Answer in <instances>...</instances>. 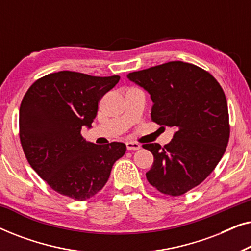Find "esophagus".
Here are the masks:
<instances>
[{
  "label": "esophagus",
  "mask_w": 251,
  "mask_h": 251,
  "mask_svg": "<svg viewBox=\"0 0 251 251\" xmlns=\"http://www.w3.org/2000/svg\"><path fill=\"white\" fill-rule=\"evenodd\" d=\"M126 150L128 151H137L140 149V145L138 143H133V142H128L126 144Z\"/></svg>",
  "instance_id": "1"
}]
</instances>
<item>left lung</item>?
I'll return each mask as SVG.
<instances>
[{
    "label": "left lung",
    "mask_w": 251,
    "mask_h": 251,
    "mask_svg": "<svg viewBox=\"0 0 251 251\" xmlns=\"http://www.w3.org/2000/svg\"><path fill=\"white\" fill-rule=\"evenodd\" d=\"M128 78L151 95L152 121L176 129L163 147L143 145L154 156L147 180L161 193L183 195L214 171L226 151L229 122L224 91L209 72L184 61L132 72Z\"/></svg>",
    "instance_id": "obj_1"
}]
</instances>
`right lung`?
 I'll return each mask as SVG.
<instances>
[{"instance_id":"obj_1","label":"right lung","mask_w":251,"mask_h":251,"mask_svg":"<svg viewBox=\"0 0 251 251\" xmlns=\"http://www.w3.org/2000/svg\"><path fill=\"white\" fill-rule=\"evenodd\" d=\"M119 75L91 76L71 71L48 74L30 85L19 109V137L30 167L61 195L85 201L107 183L125 155L123 143L96 145L81 135L91 128L98 102Z\"/></svg>"}]
</instances>
